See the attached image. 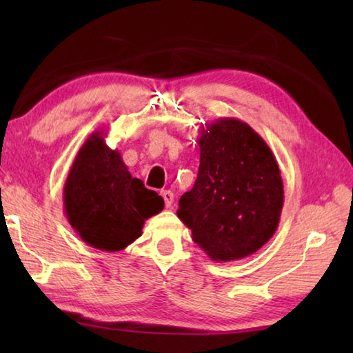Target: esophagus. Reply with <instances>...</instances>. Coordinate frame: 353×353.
<instances>
[{
	"mask_svg": "<svg viewBox=\"0 0 353 353\" xmlns=\"http://www.w3.org/2000/svg\"><path fill=\"white\" fill-rule=\"evenodd\" d=\"M160 194H162V198L165 201V207L170 208L172 205V201H174V194H172L170 190H162L160 191Z\"/></svg>",
	"mask_w": 353,
	"mask_h": 353,
	"instance_id": "1",
	"label": "esophagus"
}]
</instances>
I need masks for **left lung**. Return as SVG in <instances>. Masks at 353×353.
Returning <instances> with one entry per match:
<instances>
[{
	"instance_id": "obj_1",
	"label": "left lung",
	"mask_w": 353,
	"mask_h": 353,
	"mask_svg": "<svg viewBox=\"0 0 353 353\" xmlns=\"http://www.w3.org/2000/svg\"><path fill=\"white\" fill-rule=\"evenodd\" d=\"M199 172L179 201L177 216L213 261L255 254L276 234L283 182L276 155L241 119L205 123L198 139Z\"/></svg>"
}]
</instances>
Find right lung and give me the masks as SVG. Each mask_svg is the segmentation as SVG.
I'll return each mask as SVG.
<instances>
[{"label":"right lung","mask_w":353,"mask_h":353,"mask_svg":"<svg viewBox=\"0 0 353 353\" xmlns=\"http://www.w3.org/2000/svg\"><path fill=\"white\" fill-rule=\"evenodd\" d=\"M105 135L94 130L81 146L63 185V208L83 243L117 252L141 236L145 221L162 212L165 202L132 177L121 154L105 145Z\"/></svg>","instance_id":"1"}]
</instances>
